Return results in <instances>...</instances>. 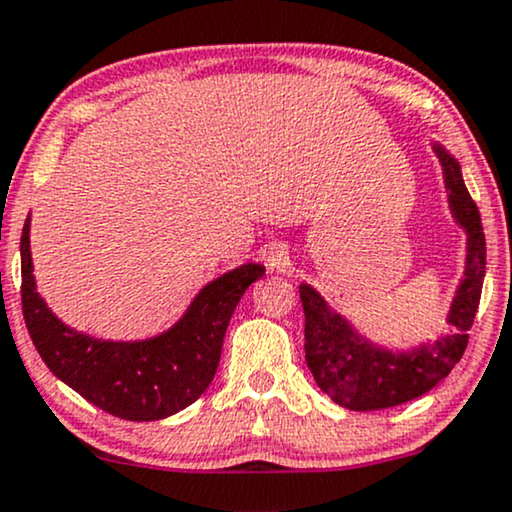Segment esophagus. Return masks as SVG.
<instances>
[{"label":"esophagus","instance_id":"1","mask_svg":"<svg viewBox=\"0 0 512 512\" xmlns=\"http://www.w3.org/2000/svg\"><path fill=\"white\" fill-rule=\"evenodd\" d=\"M267 262H269L271 269H278V271L286 269L288 267L286 248H283V245H271L269 252H267Z\"/></svg>","mask_w":512,"mask_h":512}]
</instances>
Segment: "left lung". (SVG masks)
<instances>
[{
  "label": "left lung",
  "mask_w": 512,
  "mask_h": 512,
  "mask_svg": "<svg viewBox=\"0 0 512 512\" xmlns=\"http://www.w3.org/2000/svg\"><path fill=\"white\" fill-rule=\"evenodd\" d=\"M444 170L449 208L468 234L465 276L449 309L454 333L435 345H420L411 352L383 349L354 331L347 319L335 314L312 286L302 283L304 309V359L316 385L335 404L349 411H380L430 392L451 373L468 347V331L480 307L487 243L475 200L470 198L461 167L442 146H435Z\"/></svg>",
  "instance_id": "1"
}]
</instances>
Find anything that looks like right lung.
<instances>
[{
	"instance_id": "obj_1",
	"label": "right lung",
	"mask_w": 512,
	"mask_h": 512,
	"mask_svg": "<svg viewBox=\"0 0 512 512\" xmlns=\"http://www.w3.org/2000/svg\"><path fill=\"white\" fill-rule=\"evenodd\" d=\"M262 264H243L208 283L170 331L141 342L96 340L58 321L35 290L30 217L21 236L23 319L49 371L122 420H160L193 404L208 390L222 357L231 314Z\"/></svg>"
}]
</instances>
